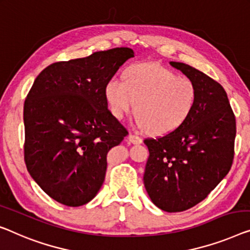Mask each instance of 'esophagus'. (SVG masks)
<instances>
[{
  "label": "esophagus",
  "mask_w": 250,
  "mask_h": 250,
  "mask_svg": "<svg viewBox=\"0 0 250 250\" xmlns=\"http://www.w3.org/2000/svg\"><path fill=\"white\" fill-rule=\"evenodd\" d=\"M128 140H129V143H131L133 145H139L143 143V139H141L139 136L132 135V133H130V135L128 136Z\"/></svg>",
  "instance_id": "34e87169"
}]
</instances>
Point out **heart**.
<instances>
[{"label":"heart","mask_w":250,"mask_h":250,"mask_svg":"<svg viewBox=\"0 0 250 250\" xmlns=\"http://www.w3.org/2000/svg\"><path fill=\"white\" fill-rule=\"evenodd\" d=\"M111 112L121 120L136 105V125L155 135H167L183 125L195 106L197 89L188 77L157 62H137L125 70V80L112 76L104 86ZM137 104H135V102Z\"/></svg>","instance_id":"obj_1"}]
</instances>
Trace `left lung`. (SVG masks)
<instances>
[{"label":"left lung","instance_id":"left-lung-1","mask_svg":"<svg viewBox=\"0 0 250 250\" xmlns=\"http://www.w3.org/2000/svg\"><path fill=\"white\" fill-rule=\"evenodd\" d=\"M194 82L195 106L183 125L156 139H145L149 157L144 184L156 207L181 212L210 194L231 168L236 119L220 84L194 67L169 62Z\"/></svg>","mask_w":250,"mask_h":250}]
</instances>
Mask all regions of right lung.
Masks as SVG:
<instances>
[{
  "mask_svg": "<svg viewBox=\"0 0 250 250\" xmlns=\"http://www.w3.org/2000/svg\"><path fill=\"white\" fill-rule=\"evenodd\" d=\"M131 48L96 51L46 67L23 107L24 162L51 199L67 207L88 203L101 188L106 155L128 131L107 110L104 86Z\"/></svg>",
  "mask_w": 250,
  "mask_h": 250,
  "instance_id": "right-lung-1",
  "label": "right lung"
}]
</instances>
